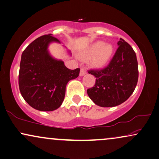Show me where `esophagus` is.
Returning a JSON list of instances; mask_svg holds the SVG:
<instances>
[{"label": "esophagus", "mask_w": 159, "mask_h": 159, "mask_svg": "<svg viewBox=\"0 0 159 159\" xmlns=\"http://www.w3.org/2000/svg\"><path fill=\"white\" fill-rule=\"evenodd\" d=\"M86 74H87V72H86L84 68H81V71H80V76H84Z\"/></svg>", "instance_id": "obj_1"}]
</instances>
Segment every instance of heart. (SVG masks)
<instances>
[{
  "label": "heart",
  "instance_id": "b5f03b06",
  "mask_svg": "<svg viewBox=\"0 0 159 159\" xmlns=\"http://www.w3.org/2000/svg\"><path fill=\"white\" fill-rule=\"evenodd\" d=\"M113 51V47L110 43L97 41L86 49L83 56L86 59H90V64L94 67L103 68L109 63Z\"/></svg>",
  "mask_w": 159,
  "mask_h": 159
}]
</instances>
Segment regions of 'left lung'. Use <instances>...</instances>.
Listing matches in <instances>:
<instances>
[{
  "mask_svg": "<svg viewBox=\"0 0 159 159\" xmlns=\"http://www.w3.org/2000/svg\"><path fill=\"white\" fill-rule=\"evenodd\" d=\"M118 49L107 67L89 70L96 78L87 94L95 104L112 107L127 101L133 94L139 78L138 61L131 46L120 38Z\"/></svg>",
  "mask_w": 159,
  "mask_h": 159,
  "instance_id": "left-lung-1",
  "label": "left lung"
}]
</instances>
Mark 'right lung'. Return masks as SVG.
Instances as JSON below:
<instances>
[{"mask_svg": "<svg viewBox=\"0 0 159 159\" xmlns=\"http://www.w3.org/2000/svg\"><path fill=\"white\" fill-rule=\"evenodd\" d=\"M52 42L61 43L52 34L38 38L21 55L18 84L29 105L40 111L57 110L64 101L66 86L79 75L80 69L70 70L64 61L53 58L48 50Z\"/></svg>", "mask_w": 159, "mask_h": 159, "instance_id": "right-lung-1", "label": "right lung"}]
</instances>
